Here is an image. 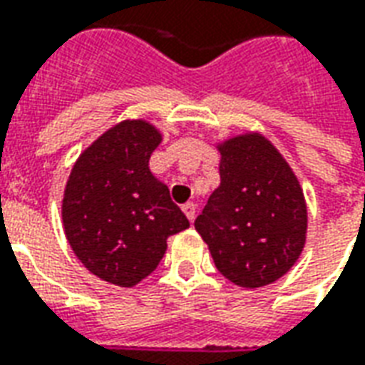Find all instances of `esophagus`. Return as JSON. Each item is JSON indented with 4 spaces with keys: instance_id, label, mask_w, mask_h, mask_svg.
<instances>
[{
    "instance_id": "34e87169",
    "label": "esophagus",
    "mask_w": 365,
    "mask_h": 365,
    "mask_svg": "<svg viewBox=\"0 0 365 365\" xmlns=\"http://www.w3.org/2000/svg\"><path fill=\"white\" fill-rule=\"evenodd\" d=\"M182 211L185 213V217H187L190 221L195 219V205H193V203H185V205L182 207Z\"/></svg>"
}]
</instances>
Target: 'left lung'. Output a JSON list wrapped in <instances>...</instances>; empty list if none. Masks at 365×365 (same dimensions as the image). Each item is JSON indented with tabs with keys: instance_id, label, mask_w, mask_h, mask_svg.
Segmentation results:
<instances>
[{
	"instance_id": "obj_1",
	"label": "left lung",
	"mask_w": 365,
	"mask_h": 365,
	"mask_svg": "<svg viewBox=\"0 0 365 365\" xmlns=\"http://www.w3.org/2000/svg\"><path fill=\"white\" fill-rule=\"evenodd\" d=\"M217 150L221 183L195 230L229 282L264 287L287 274L305 248L303 187L282 152L256 130L225 138Z\"/></svg>"
}]
</instances>
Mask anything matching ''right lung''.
Returning <instances> with one entry per match:
<instances>
[{
	"mask_svg": "<svg viewBox=\"0 0 365 365\" xmlns=\"http://www.w3.org/2000/svg\"><path fill=\"white\" fill-rule=\"evenodd\" d=\"M160 143L162 133L148 120H120L78 156L64 187L68 245L91 274L119 287L150 275L168 237L190 227L148 166Z\"/></svg>",
	"mask_w": 365,
	"mask_h": 365,
	"instance_id": "obj_1",
	"label": "right lung"
}]
</instances>
